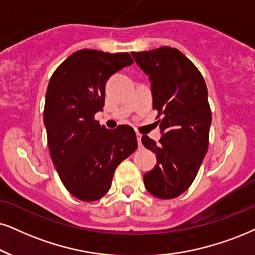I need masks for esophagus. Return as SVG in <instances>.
I'll return each mask as SVG.
<instances>
[{
  "label": "esophagus",
  "instance_id": "obj_1",
  "mask_svg": "<svg viewBox=\"0 0 255 255\" xmlns=\"http://www.w3.org/2000/svg\"><path fill=\"white\" fill-rule=\"evenodd\" d=\"M136 138H137L138 146H141V138H142V135H141V134H136Z\"/></svg>",
  "mask_w": 255,
  "mask_h": 255
}]
</instances>
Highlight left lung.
<instances>
[{
  "instance_id": "1",
  "label": "left lung",
  "mask_w": 255,
  "mask_h": 255,
  "mask_svg": "<svg viewBox=\"0 0 255 255\" xmlns=\"http://www.w3.org/2000/svg\"><path fill=\"white\" fill-rule=\"evenodd\" d=\"M149 76L153 108L162 115L159 143L143 135V146L156 154V165L143 175L151 195L173 199L194 181L208 150L212 113L205 80L181 51L160 47L131 53Z\"/></svg>"
}]
</instances>
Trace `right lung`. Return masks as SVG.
I'll return each mask as SVG.
<instances>
[{
    "instance_id": "right-lung-1",
    "label": "right lung",
    "mask_w": 255,
    "mask_h": 255,
    "mask_svg": "<svg viewBox=\"0 0 255 255\" xmlns=\"http://www.w3.org/2000/svg\"><path fill=\"white\" fill-rule=\"evenodd\" d=\"M133 63L128 53L82 49L50 77L43 113L48 147L61 181L82 201L102 198L117 167L137 147L129 126L107 129L94 119L105 106L109 77Z\"/></svg>"
}]
</instances>
